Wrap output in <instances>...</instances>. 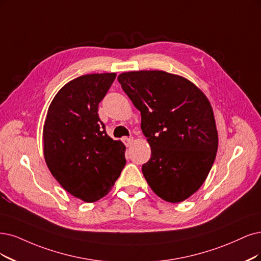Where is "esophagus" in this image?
Listing matches in <instances>:
<instances>
[{"mask_svg": "<svg viewBox=\"0 0 261 261\" xmlns=\"http://www.w3.org/2000/svg\"><path fill=\"white\" fill-rule=\"evenodd\" d=\"M122 142L124 143L125 146H130L133 142V138H125L124 137V138H122Z\"/></svg>", "mask_w": 261, "mask_h": 261, "instance_id": "34e87169", "label": "esophagus"}]
</instances>
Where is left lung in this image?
Segmentation results:
<instances>
[{
	"instance_id": "1",
	"label": "left lung",
	"mask_w": 261,
	"mask_h": 261,
	"mask_svg": "<svg viewBox=\"0 0 261 261\" xmlns=\"http://www.w3.org/2000/svg\"><path fill=\"white\" fill-rule=\"evenodd\" d=\"M117 80L141 112L150 145L144 177L161 199L184 201L203 184L216 157L218 134L207 98L184 77L163 71L127 72Z\"/></svg>"
}]
</instances>
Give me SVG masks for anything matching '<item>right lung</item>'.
Returning <instances> with one entry per match:
<instances>
[{"label": "right lung", "instance_id": "obj_1", "mask_svg": "<svg viewBox=\"0 0 261 261\" xmlns=\"http://www.w3.org/2000/svg\"><path fill=\"white\" fill-rule=\"evenodd\" d=\"M115 79V73L77 77L58 91L46 116L47 167L67 192L85 202L108 195L125 166L124 145L108 136L98 114Z\"/></svg>", "mask_w": 261, "mask_h": 261}]
</instances>
